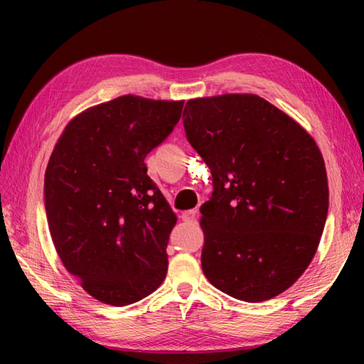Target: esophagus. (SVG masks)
I'll use <instances>...</instances> for the list:
<instances>
[{
	"mask_svg": "<svg viewBox=\"0 0 364 364\" xmlns=\"http://www.w3.org/2000/svg\"><path fill=\"white\" fill-rule=\"evenodd\" d=\"M183 189H188V188H183ZM191 189V188H189ZM197 199H199V196H197ZM194 204H196V202H194Z\"/></svg>",
	"mask_w": 364,
	"mask_h": 364,
	"instance_id": "1",
	"label": "esophagus"
}]
</instances>
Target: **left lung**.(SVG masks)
Returning <instances> with one entry per match:
<instances>
[{
	"instance_id": "left-lung-1",
	"label": "left lung",
	"mask_w": 364,
	"mask_h": 364,
	"mask_svg": "<svg viewBox=\"0 0 364 364\" xmlns=\"http://www.w3.org/2000/svg\"><path fill=\"white\" fill-rule=\"evenodd\" d=\"M183 104L133 95L100 104L69 122L49 157L45 207L54 247L102 304L132 305L167 276L176 215L144 159L173 132Z\"/></svg>"
}]
</instances>
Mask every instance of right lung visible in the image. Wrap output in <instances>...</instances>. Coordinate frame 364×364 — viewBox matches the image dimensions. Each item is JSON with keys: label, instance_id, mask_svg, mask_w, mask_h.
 I'll return each instance as SVG.
<instances>
[{"label": "right lung", "instance_id": "right-lung-1", "mask_svg": "<svg viewBox=\"0 0 364 364\" xmlns=\"http://www.w3.org/2000/svg\"><path fill=\"white\" fill-rule=\"evenodd\" d=\"M183 125L213 176L200 210L205 278L237 300L276 297L304 274L323 236L329 189L319 147L257 95L189 101Z\"/></svg>", "mask_w": 364, "mask_h": 364}]
</instances>
